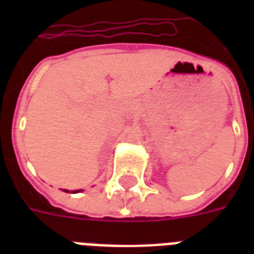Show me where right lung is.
<instances>
[{
  "label": "right lung",
  "mask_w": 254,
  "mask_h": 254,
  "mask_svg": "<svg viewBox=\"0 0 254 254\" xmlns=\"http://www.w3.org/2000/svg\"><path fill=\"white\" fill-rule=\"evenodd\" d=\"M64 191H65V192H69V191H68V190H64ZM80 191H81V190H75V191H72V193H76V192H80Z\"/></svg>",
  "instance_id": "right-lung-1"
}]
</instances>
